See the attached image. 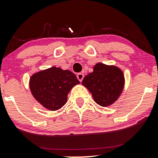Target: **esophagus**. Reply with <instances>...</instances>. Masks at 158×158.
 <instances>
[{"instance_id":"esophagus-1","label":"esophagus","mask_w":158,"mask_h":158,"mask_svg":"<svg viewBox=\"0 0 158 158\" xmlns=\"http://www.w3.org/2000/svg\"><path fill=\"white\" fill-rule=\"evenodd\" d=\"M83 78H84V74H83V73H78L77 74V79H79V81H82Z\"/></svg>"}]
</instances>
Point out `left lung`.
Listing matches in <instances>:
<instances>
[{"mask_svg":"<svg viewBox=\"0 0 158 158\" xmlns=\"http://www.w3.org/2000/svg\"><path fill=\"white\" fill-rule=\"evenodd\" d=\"M81 84L91 93L98 105L107 107L116 102L122 94L124 74L114 65L97 63L94 65V71L84 77Z\"/></svg>","mask_w":158,"mask_h":158,"instance_id":"8db88e82","label":"left lung"}]
</instances>
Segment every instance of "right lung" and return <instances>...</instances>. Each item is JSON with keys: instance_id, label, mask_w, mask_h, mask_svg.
I'll list each match as a JSON object with an SVG mask.
<instances>
[{"instance_id": "obj_1", "label": "right lung", "mask_w": 158, "mask_h": 158, "mask_svg": "<svg viewBox=\"0 0 158 158\" xmlns=\"http://www.w3.org/2000/svg\"><path fill=\"white\" fill-rule=\"evenodd\" d=\"M79 83L70 70L52 67L34 73L30 77V88L41 106L50 110H56L64 106L70 90Z\"/></svg>"}]
</instances>
